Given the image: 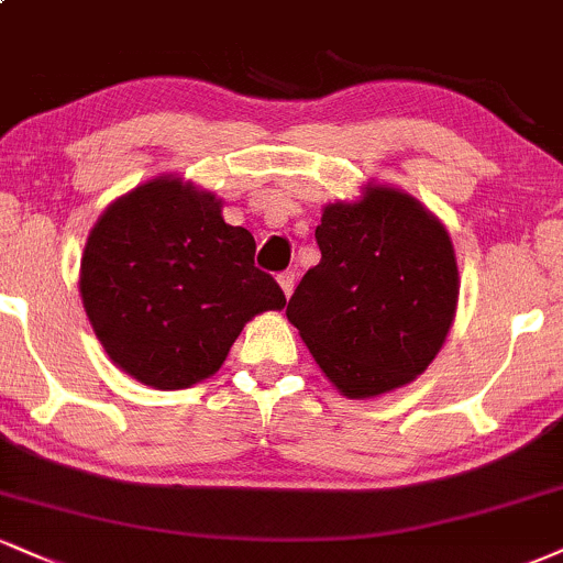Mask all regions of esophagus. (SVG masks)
I'll return each instance as SVG.
<instances>
[{
    "label": "esophagus",
    "mask_w": 563,
    "mask_h": 563,
    "mask_svg": "<svg viewBox=\"0 0 563 563\" xmlns=\"http://www.w3.org/2000/svg\"><path fill=\"white\" fill-rule=\"evenodd\" d=\"M277 283H280L283 294L290 296V294H294V288H296V273H294V269H288V273H280V275H277Z\"/></svg>",
    "instance_id": "obj_1"
}]
</instances>
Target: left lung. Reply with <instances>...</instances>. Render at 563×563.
<instances>
[{"instance_id":"1","label":"left lung","mask_w":563,"mask_h":563,"mask_svg":"<svg viewBox=\"0 0 563 563\" xmlns=\"http://www.w3.org/2000/svg\"><path fill=\"white\" fill-rule=\"evenodd\" d=\"M322 260L301 277L288 320L346 398H375L422 375L459 301L449 230L415 196L367 186L322 209Z\"/></svg>"}]
</instances>
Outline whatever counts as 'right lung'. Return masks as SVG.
I'll list each match as a JSON object with an SVG mask.
<instances>
[{
    "instance_id": "obj_1",
    "label": "right lung",
    "mask_w": 563,
    "mask_h": 563,
    "mask_svg": "<svg viewBox=\"0 0 563 563\" xmlns=\"http://www.w3.org/2000/svg\"><path fill=\"white\" fill-rule=\"evenodd\" d=\"M254 252V235L194 183L159 175L120 196L80 260V299L107 356L157 390L207 380L243 324L286 307Z\"/></svg>"
}]
</instances>
